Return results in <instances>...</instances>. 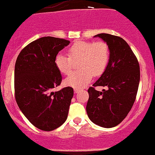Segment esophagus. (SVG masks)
Returning a JSON list of instances; mask_svg holds the SVG:
<instances>
[{"instance_id":"obj_1","label":"esophagus","mask_w":155,"mask_h":155,"mask_svg":"<svg viewBox=\"0 0 155 155\" xmlns=\"http://www.w3.org/2000/svg\"><path fill=\"white\" fill-rule=\"evenodd\" d=\"M79 91H80V89H77V88L74 89V93H78V92Z\"/></svg>"}]
</instances>
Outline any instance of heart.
<instances>
[{
  "mask_svg": "<svg viewBox=\"0 0 155 155\" xmlns=\"http://www.w3.org/2000/svg\"><path fill=\"white\" fill-rule=\"evenodd\" d=\"M68 55L58 54L54 64L60 73L68 75L73 69V62L79 61L78 68L80 70L70 73L64 82L68 86L79 89L89 83L93 75L99 76L107 70L110 50L104 41H80L68 48Z\"/></svg>",
  "mask_w": 155,
  "mask_h": 155,
  "instance_id": "heart-1",
  "label": "heart"
}]
</instances>
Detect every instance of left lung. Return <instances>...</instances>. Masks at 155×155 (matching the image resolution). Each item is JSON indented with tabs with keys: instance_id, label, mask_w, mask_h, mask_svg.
<instances>
[{
	"instance_id": "8db88e82",
	"label": "left lung",
	"mask_w": 155,
	"mask_h": 155,
	"mask_svg": "<svg viewBox=\"0 0 155 155\" xmlns=\"http://www.w3.org/2000/svg\"><path fill=\"white\" fill-rule=\"evenodd\" d=\"M110 50L107 70L87 90V116L97 125L106 128L119 124L129 113L135 102L140 79V64L132 49L121 37L99 34ZM97 86H107V90L98 92Z\"/></svg>"
}]
</instances>
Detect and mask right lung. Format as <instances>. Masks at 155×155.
<instances>
[{
    "label": "right lung",
    "instance_id": "obj_1",
    "mask_svg": "<svg viewBox=\"0 0 155 155\" xmlns=\"http://www.w3.org/2000/svg\"><path fill=\"white\" fill-rule=\"evenodd\" d=\"M69 43L64 39L41 37L23 48L15 61V101L30 122L42 130H53L68 118L73 87L51 90L62 81L54 59Z\"/></svg>",
    "mask_w": 155,
    "mask_h": 155
}]
</instances>
